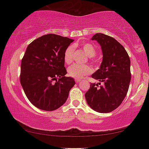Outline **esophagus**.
<instances>
[{"label":"esophagus","mask_w":149,"mask_h":149,"mask_svg":"<svg viewBox=\"0 0 149 149\" xmlns=\"http://www.w3.org/2000/svg\"><path fill=\"white\" fill-rule=\"evenodd\" d=\"M75 82L76 83H79V82H80V79H75Z\"/></svg>","instance_id":"obj_1"}]
</instances>
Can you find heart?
Wrapping results in <instances>:
<instances>
[{
	"mask_svg": "<svg viewBox=\"0 0 149 149\" xmlns=\"http://www.w3.org/2000/svg\"><path fill=\"white\" fill-rule=\"evenodd\" d=\"M83 51L85 54L88 57H93L96 53V49L93 44L86 42L81 45ZM74 47L73 45H70L67 48L64 53V61L67 64H70L74 60ZM92 62L95 63V59H92ZM92 72V69L91 67L86 65H77L74 64L70 66L68 68V74L71 77L75 79H81L85 75H87Z\"/></svg>",
	"mask_w": 149,
	"mask_h": 149,
	"instance_id": "heart-1",
	"label": "heart"
}]
</instances>
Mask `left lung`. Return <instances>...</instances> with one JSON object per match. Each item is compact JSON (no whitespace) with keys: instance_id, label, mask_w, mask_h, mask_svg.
Here are the masks:
<instances>
[{"instance_id":"8db88e82","label":"left lung","mask_w":149,"mask_h":149,"mask_svg":"<svg viewBox=\"0 0 149 149\" xmlns=\"http://www.w3.org/2000/svg\"><path fill=\"white\" fill-rule=\"evenodd\" d=\"M91 40L98 42L103 56L100 68L92 75L99 82L91 84L85 98L95 111L109 113L120 105L128 91L130 59L123 46L113 38L98 33Z\"/></svg>"}]
</instances>
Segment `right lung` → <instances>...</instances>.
Masks as SVG:
<instances>
[{
    "instance_id": "add662e5",
    "label": "right lung",
    "mask_w": 149,
    "mask_h": 149,
    "mask_svg": "<svg viewBox=\"0 0 149 149\" xmlns=\"http://www.w3.org/2000/svg\"><path fill=\"white\" fill-rule=\"evenodd\" d=\"M72 42L50 33L36 39L27 47L21 64L20 82L28 100L40 109H57L66 102L75 85L73 77L65 76L64 67L65 51Z\"/></svg>"
}]
</instances>
